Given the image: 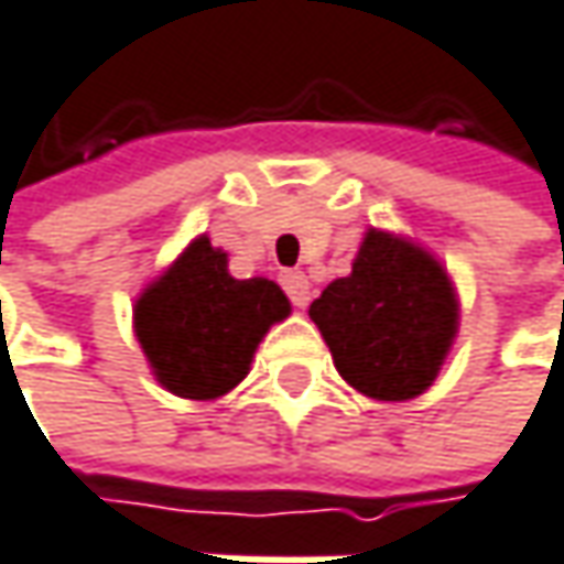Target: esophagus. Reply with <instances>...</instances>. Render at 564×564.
Here are the masks:
<instances>
[{
    "mask_svg": "<svg viewBox=\"0 0 564 564\" xmlns=\"http://www.w3.org/2000/svg\"><path fill=\"white\" fill-rule=\"evenodd\" d=\"M281 283L293 306H300V310H306V306H310V281H306V274H303V271H283Z\"/></svg>",
    "mask_w": 564,
    "mask_h": 564,
    "instance_id": "1",
    "label": "esophagus"
}]
</instances>
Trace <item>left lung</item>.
<instances>
[{"mask_svg": "<svg viewBox=\"0 0 564 564\" xmlns=\"http://www.w3.org/2000/svg\"><path fill=\"white\" fill-rule=\"evenodd\" d=\"M338 375L375 400H410L433 384L458 329L455 290L423 248L368 231L348 278L310 306Z\"/></svg>", "mask_w": 564, "mask_h": 564, "instance_id": "obj_1", "label": "left lung"}]
</instances>
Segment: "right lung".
Segmentation results:
<instances>
[{
    "label": "right lung",
    "instance_id": "right-lung-1",
    "mask_svg": "<svg viewBox=\"0 0 564 564\" xmlns=\"http://www.w3.org/2000/svg\"><path fill=\"white\" fill-rule=\"evenodd\" d=\"M290 316L274 281H235L223 251L196 238L134 303V335L158 381L186 400H213L248 375L264 333Z\"/></svg>",
    "mask_w": 564,
    "mask_h": 564
}]
</instances>
